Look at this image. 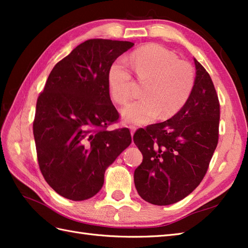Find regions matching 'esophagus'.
<instances>
[{
    "label": "esophagus",
    "instance_id": "esophagus-1",
    "mask_svg": "<svg viewBox=\"0 0 248 248\" xmlns=\"http://www.w3.org/2000/svg\"><path fill=\"white\" fill-rule=\"evenodd\" d=\"M129 129H130V131H131V135H133V134L135 133V131H136V128L134 127V125H130V127H129Z\"/></svg>",
    "mask_w": 248,
    "mask_h": 248
}]
</instances>
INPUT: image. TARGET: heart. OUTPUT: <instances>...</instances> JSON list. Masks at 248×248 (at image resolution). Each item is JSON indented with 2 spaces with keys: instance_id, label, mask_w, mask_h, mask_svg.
Listing matches in <instances>:
<instances>
[{
  "instance_id": "1",
  "label": "heart",
  "mask_w": 248,
  "mask_h": 248,
  "mask_svg": "<svg viewBox=\"0 0 248 248\" xmlns=\"http://www.w3.org/2000/svg\"><path fill=\"white\" fill-rule=\"evenodd\" d=\"M131 66L140 82H147L141 96L121 108V118L128 124H147L156 117L168 118L177 114L193 92L195 73L186 62L164 46L146 45L135 50L130 57ZM132 73L123 59L112 62L108 71L110 97L124 104L132 96Z\"/></svg>"
}]
</instances>
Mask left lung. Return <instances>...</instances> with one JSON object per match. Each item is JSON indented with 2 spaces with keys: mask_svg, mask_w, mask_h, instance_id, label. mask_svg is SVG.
Returning <instances> with one entry per match:
<instances>
[{
  "mask_svg": "<svg viewBox=\"0 0 248 248\" xmlns=\"http://www.w3.org/2000/svg\"><path fill=\"white\" fill-rule=\"evenodd\" d=\"M196 77L186 103L170 119L140 129L133 136L143 162L134 183L147 202H180L202 182L218 141L219 103L213 82L194 59Z\"/></svg>",
  "mask_w": 248,
  "mask_h": 248,
  "instance_id": "left-lung-1",
  "label": "left lung"
}]
</instances>
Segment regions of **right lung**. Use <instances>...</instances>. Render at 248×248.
I'll return each instance as SVG.
<instances>
[{"instance_id": "1", "label": "right lung", "mask_w": 248, "mask_h": 248, "mask_svg": "<svg viewBox=\"0 0 248 248\" xmlns=\"http://www.w3.org/2000/svg\"><path fill=\"white\" fill-rule=\"evenodd\" d=\"M134 46L89 39L57 62L36 104L37 159L45 180L67 199L80 202L101 189L107 168L131 144L128 129L108 131L118 119L108 71Z\"/></svg>"}]
</instances>
